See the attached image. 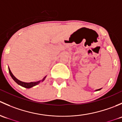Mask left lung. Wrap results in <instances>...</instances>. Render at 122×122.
I'll return each mask as SVG.
<instances>
[{"label":"left lung","instance_id":"1","mask_svg":"<svg viewBox=\"0 0 122 122\" xmlns=\"http://www.w3.org/2000/svg\"><path fill=\"white\" fill-rule=\"evenodd\" d=\"M101 89H102V88H100V89H98V90H96V91H98V90H101Z\"/></svg>","mask_w":122,"mask_h":122}]
</instances>
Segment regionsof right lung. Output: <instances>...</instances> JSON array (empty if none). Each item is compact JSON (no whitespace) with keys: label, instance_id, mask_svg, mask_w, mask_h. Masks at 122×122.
<instances>
[{"label":"right lung","instance_id":"add662e5","mask_svg":"<svg viewBox=\"0 0 122 122\" xmlns=\"http://www.w3.org/2000/svg\"><path fill=\"white\" fill-rule=\"evenodd\" d=\"M9 74H10V75L11 77H12V78H13V80H14L15 81L16 83H17V84H19V86H22V87H25V88H31V87H34V86H36V85L39 84V83H40L41 82L44 81V80L45 79V78H46V76H45V77H44V78H43V79L42 80H39V81H36V82H30V83H25V82L21 81H20V80H18V79H17V78H16V77H15L14 76H13V74L12 73V72H11L9 68Z\"/></svg>","mask_w":122,"mask_h":122}]
</instances>
